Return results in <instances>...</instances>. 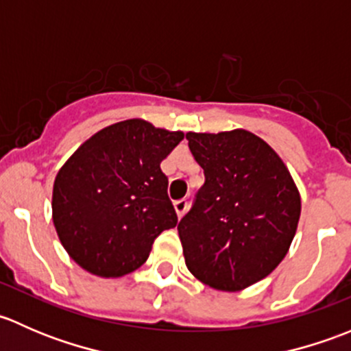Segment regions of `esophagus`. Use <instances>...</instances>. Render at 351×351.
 Masks as SVG:
<instances>
[{"instance_id": "obj_1", "label": "esophagus", "mask_w": 351, "mask_h": 351, "mask_svg": "<svg viewBox=\"0 0 351 351\" xmlns=\"http://www.w3.org/2000/svg\"><path fill=\"white\" fill-rule=\"evenodd\" d=\"M186 208H189V202H186L185 198L175 202V210H176V214H178V217H183V215H185Z\"/></svg>"}]
</instances>
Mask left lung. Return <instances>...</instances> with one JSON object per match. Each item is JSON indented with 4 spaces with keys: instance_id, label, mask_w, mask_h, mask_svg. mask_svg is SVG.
<instances>
[{
    "instance_id": "obj_1",
    "label": "left lung",
    "mask_w": 351,
    "mask_h": 351,
    "mask_svg": "<svg viewBox=\"0 0 351 351\" xmlns=\"http://www.w3.org/2000/svg\"><path fill=\"white\" fill-rule=\"evenodd\" d=\"M205 183L180 221L186 268L202 284L238 292L284 260L300 217V195L280 156L244 129L186 132Z\"/></svg>"
}]
</instances>
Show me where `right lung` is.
Masks as SVG:
<instances>
[{
	"instance_id": "right-lung-1",
	"label": "right lung",
	"mask_w": 351,
	"mask_h": 351,
	"mask_svg": "<svg viewBox=\"0 0 351 351\" xmlns=\"http://www.w3.org/2000/svg\"><path fill=\"white\" fill-rule=\"evenodd\" d=\"M183 136L129 119L98 130L62 165L52 190V221L83 270L104 278L132 274L154 239L178 224L161 161Z\"/></svg>"
}]
</instances>
